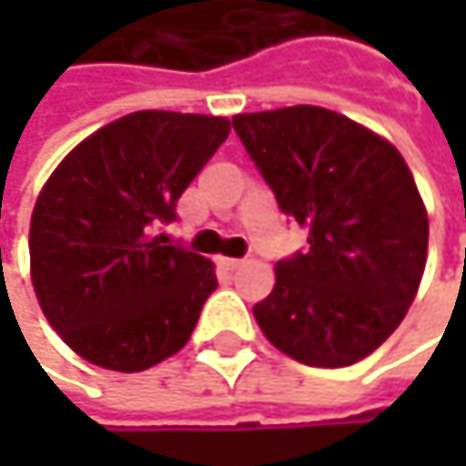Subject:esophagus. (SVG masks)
<instances>
[{
  "label": "esophagus",
  "mask_w": 466,
  "mask_h": 466,
  "mask_svg": "<svg viewBox=\"0 0 466 466\" xmlns=\"http://www.w3.org/2000/svg\"><path fill=\"white\" fill-rule=\"evenodd\" d=\"M216 264H218L221 269H227V272H234L242 261H239V258H229V256H216Z\"/></svg>",
  "instance_id": "obj_1"
}]
</instances>
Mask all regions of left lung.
<instances>
[{
    "label": "left lung",
    "mask_w": 466,
    "mask_h": 466,
    "mask_svg": "<svg viewBox=\"0 0 466 466\" xmlns=\"http://www.w3.org/2000/svg\"><path fill=\"white\" fill-rule=\"evenodd\" d=\"M232 124L310 242L275 264L256 324L302 364L361 361L402 324L426 267L429 216L410 167L386 137L316 105L239 113Z\"/></svg>",
    "instance_id": "left-lung-1"
}]
</instances>
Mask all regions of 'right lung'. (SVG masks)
Instances as JSON below:
<instances>
[{
	"label": "right lung",
	"instance_id": "right-lung-1",
	"mask_svg": "<svg viewBox=\"0 0 466 466\" xmlns=\"http://www.w3.org/2000/svg\"><path fill=\"white\" fill-rule=\"evenodd\" d=\"M229 118L129 113L75 145L46 180L29 229L32 286L47 324L86 361L142 372L191 337L216 267L164 245L161 224Z\"/></svg>",
	"mask_w": 466,
	"mask_h": 466
}]
</instances>
